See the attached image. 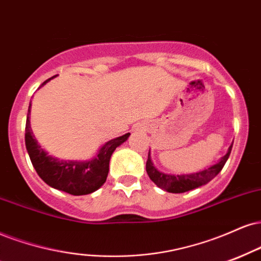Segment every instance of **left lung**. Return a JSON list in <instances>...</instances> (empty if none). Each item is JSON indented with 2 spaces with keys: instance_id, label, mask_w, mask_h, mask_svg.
<instances>
[{
  "instance_id": "obj_1",
  "label": "left lung",
  "mask_w": 261,
  "mask_h": 261,
  "mask_svg": "<svg viewBox=\"0 0 261 261\" xmlns=\"http://www.w3.org/2000/svg\"><path fill=\"white\" fill-rule=\"evenodd\" d=\"M233 144V143H232ZM232 144L228 147L227 153L222 156L216 164L209 166L208 169H204L202 171L194 172V174H184V175H171L164 174V172L159 171L158 169L153 165L150 154L148 153V159L146 163V170L150 180H152L158 187L162 190L166 191L170 193H184L187 191L194 190V188L203 186V185L208 184L212 181L216 175L219 174L224 168L225 163L227 162L228 156H230Z\"/></svg>"
}]
</instances>
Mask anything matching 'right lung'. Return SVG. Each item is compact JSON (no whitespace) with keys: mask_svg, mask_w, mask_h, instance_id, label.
<instances>
[{"mask_svg":"<svg viewBox=\"0 0 261 261\" xmlns=\"http://www.w3.org/2000/svg\"><path fill=\"white\" fill-rule=\"evenodd\" d=\"M53 77H56V75L42 83L41 86L48 83ZM30 108L31 103L28 109L27 124H25V146L37 175L48 186L73 196H84L98 190L108 176L109 161L113 152L128 139L130 134H125L117 139L108 141L100 147L98 153L90 161H59L55 156L48 155V153L41 148L34 137L30 127Z\"/></svg>","mask_w":261,"mask_h":261,"instance_id":"1","label":"right lung"}]
</instances>
